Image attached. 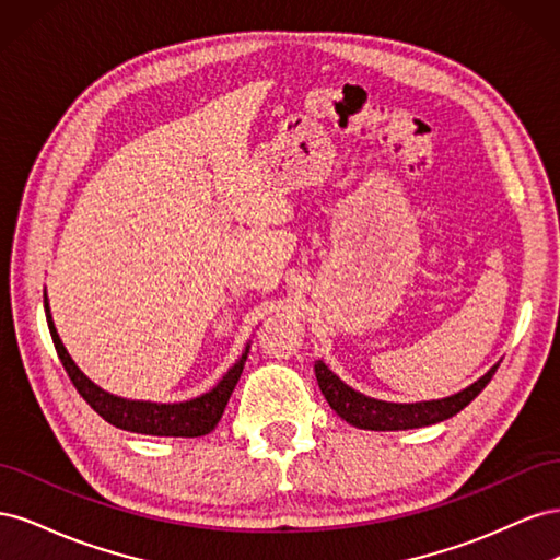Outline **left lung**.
<instances>
[{"label":"left lung","mask_w":560,"mask_h":560,"mask_svg":"<svg viewBox=\"0 0 560 560\" xmlns=\"http://www.w3.org/2000/svg\"><path fill=\"white\" fill-rule=\"evenodd\" d=\"M498 366L500 364H495L488 374H483L469 387L460 389L457 395H451L444 399H432V401H416V404L371 399L358 393V389H352L350 385H346L322 360L315 362V376H317L322 395H325L331 409L346 422H350L352 428L393 432V430H413V428L434 425V422H442L455 413H460L465 406L490 383Z\"/></svg>","instance_id":"obj_1"}]
</instances>
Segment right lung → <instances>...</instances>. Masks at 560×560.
I'll use <instances>...</instances> for the list:
<instances>
[{"label": "right lung", "instance_id": "1", "mask_svg": "<svg viewBox=\"0 0 560 560\" xmlns=\"http://www.w3.org/2000/svg\"><path fill=\"white\" fill-rule=\"evenodd\" d=\"M44 308H46L50 338H54V346L58 350V358L67 371V376H70V381L79 389V395L91 404V409L97 416H103L109 425L128 430V432H138V434H151V436H202V434H210L217 428V422L222 420V413L226 409L233 387L241 381L249 346L245 348L243 358L235 362L226 371L224 378L206 395L189 401H179V404L132 401V399H121L105 393V389L97 387L89 376H83V371L74 364L70 352L65 350L60 341L54 317H50L46 296H44Z\"/></svg>", "mask_w": 560, "mask_h": 560}]
</instances>
